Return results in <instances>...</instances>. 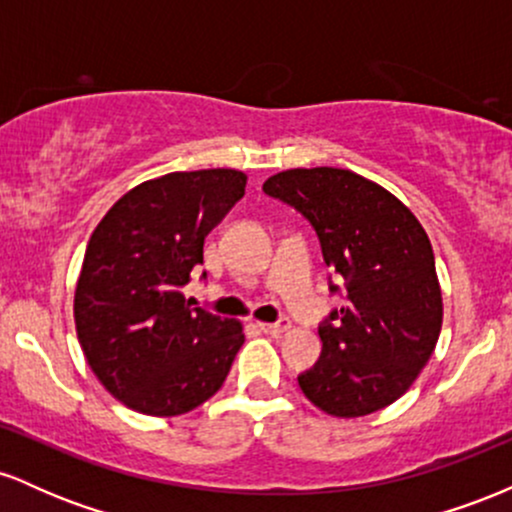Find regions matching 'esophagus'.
Wrapping results in <instances>:
<instances>
[{"label": "esophagus", "mask_w": 512, "mask_h": 512, "mask_svg": "<svg viewBox=\"0 0 512 512\" xmlns=\"http://www.w3.org/2000/svg\"><path fill=\"white\" fill-rule=\"evenodd\" d=\"M289 325H291V322L286 320V317H281L279 322H260V325H257V327H260L264 334H272V337H276V334L289 330Z\"/></svg>", "instance_id": "1"}]
</instances>
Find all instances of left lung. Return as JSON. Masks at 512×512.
Segmentation results:
<instances>
[{
  "instance_id": "left-lung-1",
  "label": "left lung",
  "mask_w": 512,
  "mask_h": 512,
  "mask_svg": "<svg viewBox=\"0 0 512 512\" xmlns=\"http://www.w3.org/2000/svg\"><path fill=\"white\" fill-rule=\"evenodd\" d=\"M262 190L313 226L330 291L344 298L320 322L322 354L298 375L303 395L342 419L387 407L426 366L443 322L426 231L395 195L351 170H284Z\"/></svg>"
}]
</instances>
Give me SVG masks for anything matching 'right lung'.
Here are the masks:
<instances>
[{
	"label": "right lung",
	"instance_id": "obj_1",
	"mask_svg": "<svg viewBox=\"0 0 512 512\" xmlns=\"http://www.w3.org/2000/svg\"><path fill=\"white\" fill-rule=\"evenodd\" d=\"M245 182L231 168L146 180L117 199L88 240L76 334L105 390L139 414L178 416L207 402L245 342L240 322L180 293Z\"/></svg>",
	"mask_w": 512,
	"mask_h": 512
}]
</instances>
